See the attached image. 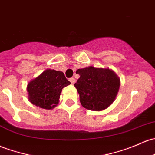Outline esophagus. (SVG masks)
Returning a JSON list of instances; mask_svg holds the SVG:
<instances>
[{
	"instance_id": "34e87169",
	"label": "esophagus",
	"mask_w": 155,
	"mask_h": 155,
	"mask_svg": "<svg viewBox=\"0 0 155 155\" xmlns=\"http://www.w3.org/2000/svg\"><path fill=\"white\" fill-rule=\"evenodd\" d=\"M70 82H71V84H73L75 82H76V79H75L74 78H71V79H70Z\"/></svg>"
}]
</instances>
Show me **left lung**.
I'll return each mask as SVG.
<instances>
[{"instance_id":"left-lung-1","label":"left lung","mask_w":155,"mask_h":155,"mask_svg":"<svg viewBox=\"0 0 155 155\" xmlns=\"http://www.w3.org/2000/svg\"><path fill=\"white\" fill-rule=\"evenodd\" d=\"M76 73L80 77L74 86L83 107L102 110L113 103L120 85V79L114 71L88 67L78 69Z\"/></svg>"}]
</instances>
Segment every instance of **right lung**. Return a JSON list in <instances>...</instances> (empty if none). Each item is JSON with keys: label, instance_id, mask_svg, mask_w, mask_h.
<instances>
[{"label": "right lung", "instance_id": "obj_1", "mask_svg": "<svg viewBox=\"0 0 155 155\" xmlns=\"http://www.w3.org/2000/svg\"><path fill=\"white\" fill-rule=\"evenodd\" d=\"M70 84L63 72L46 70L29 82V99L31 103L41 108H53L58 103L62 88Z\"/></svg>", "mask_w": 155, "mask_h": 155}]
</instances>
